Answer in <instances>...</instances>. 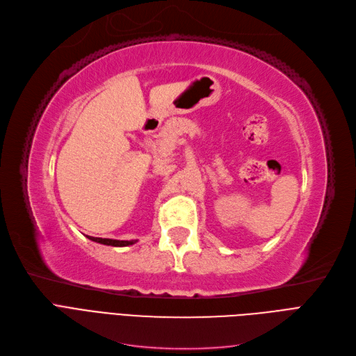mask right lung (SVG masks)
I'll use <instances>...</instances> for the list:
<instances>
[{
  "label": "right lung",
  "instance_id": "add662e5",
  "mask_svg": "<svg viewBox=\"0 0 356 356\" xmlns=\"http://www.w3.org/2000/svg\"><path fill=\"white\" fill-rule=\"evenodd\" d=\"M88 237V236H87ZM90 240L100 243V244H106V246H115V248H125L129 246V244H134L137 240H112V238H100V237H88Z\"/></svg>",
  "mask_w": 356,
  "mask_h": 356
}]
</instances>
